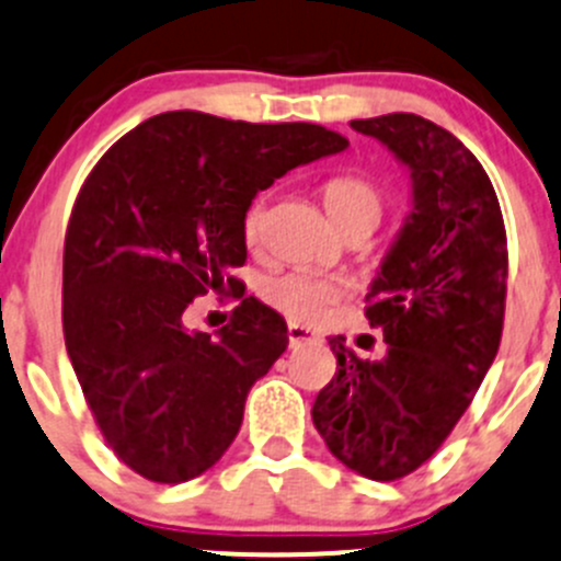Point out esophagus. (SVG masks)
Wrapping results in <instances>:
<instances>
[{
	"label": "esophagus",
	"instance_id": "1",
	"mask_svg": "<svg viewBox=\"0 0 561 561\" xmlns=\"http://www.w3.org/2000/svg\"><path fill=\"white\" fill-rule=\"evenodd\" d=\"M287 340H290L293 347H298V345H307V342H314V340H318V334H314V331H309V329H304V325L290 323V325H287Z\"/></svg>",
	"mask_w": 561,
	"mask_h": 561
}]
</instances>
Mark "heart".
<instances>
[{"instance_id":"b5f03b06","label":"heart","mask_w":561,"mask_h":561,"mask_svg":"<svg viewBox=\"0 0 561 561\" xmlns=\"http://www.w3.org/2000/svg\"><path fill=\"white\" fill-rule=\"evenodd\" d=\"M323 203L329 210L336 230L347 227H369L380 221L383 214V192L375 186L369 178L362 175H340L331 178L323 186ZM265 227V197L252 199V205L243 214V236L249 243H257ZM345 287L342 282L329 279V276L309 274V271H287V274L274 276L263 285V298L290 318L293 323H314L323 318L331 307L342 298Z\"/></svg>"}]
</instances>
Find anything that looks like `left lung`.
<instances>
[{
	"label": "left lung",
	"mask_w": 561,
	"mask_h": 561,
	"mask_svg": "<svg viewBox=\"0 0 561 561\" xmlns=\"http://www.w3.org/2000/svg\"><path fill=\"white\" fill-rule=\"evenodd\" d=\"M411 172V214L367 293L386 353L375 362L329 336L336 373L312 422L340 463L391 482L433 458L453 433L502 342L507 236L496 192L447 128L394 112L353 119Z\"/></svg>",
	"instance_id": "1"
}]
</instances>
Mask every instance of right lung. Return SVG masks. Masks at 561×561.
I'll return each mask as SVG.
<instances>
[{"instance_id":"add662e5","label":"right lung","mask_w":561,"mask_h":561,"mask_svg":"<svg viewBox=\"0 0 561 561\" xmlns=\"http://www.w3.org/2000/svg\"><path fill=\"white\" fill-rule=\"evenodd\" d=\"M314 123H243L164 112L103 153L70 214L62 260L65 347L103 438L145 480L208 471L243 422L254 380L285 353L287 323L243 298V214L276 178L342 153ZM242 304L217 332H188L197 295Z\"/></svg>"}]
</instances>
